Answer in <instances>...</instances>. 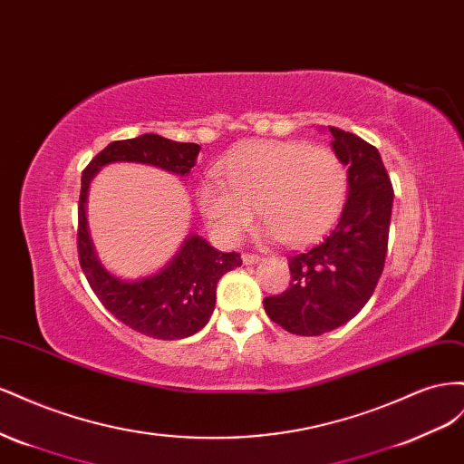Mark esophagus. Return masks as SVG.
Instances as JSON below:
<instances>
[{
	"instance_id": "34e87169",
	"label": "esophagus",
	"mask_w": 464,
	"mask_h": 464,
	"mask_svg": "<svg viewBox=\"0 0 464 464\" xmlns=\"http://www.w3.org/2000/svg\"><path fill=\"white\" fill-rule=\"evenodd\" d=\"M262 260V256L258 255H243V262L246 264V266H253V264H258Z\"/></svg>"
}]
</instances>
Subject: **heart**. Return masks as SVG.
<instances>
[{"mask_svg": "<svg viewBox=\"0 0 464 464\" xmlns=\"http://www.w3.org/2000/svg\"><path fill=\"white\" fill-rule=\"evenodd\" d=\"M348 184V167L333 150L307 141H255L225 159L221 180H206L198 202L223 241H239L258 209L268 237L301 246L338 221Z\"/></svg>", "mask_w": 464, "mask_h": 464, "instance_id": "heart-1", "label": "heart"}]
</instances>
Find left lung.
<instances>
[{
	"instance_id": "8db88e82",
	"label": "left lung",
	"mask_w": 464,
	"mask_h": 464,
	"mask_svg": "<svg viewBox=\"0 0 464 464\" xmlns=\"http://www.w3.org/2000/svg\"><path fill=\"white\" fill-rule=\"evenodd\" d=\"M333 150L348 167V200L324 239L287 256L291 282L264 297L270 319L291 334L330 333L363 309L385 268L394 190L372 143L328 126Z\"/></svg>"
}]
</instances>
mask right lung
Masks as SVG:
<instances>
[{"mask_svg": "<svg viewBox=\"0 0 464 464\" xmlns=\"http://www.w3.org/2000/svg\"><path fill=\"white\" fill-rule=\"evenodd\" d=\"M200 153L198 143H180L157 134L112 141L87 165L82 175L77 208V255L91 289L118 321L138 333L179 340L202 330L216 307V287L223 274L241 266V255L219 253L200 235H188L163 270L128 282L102 266L87 229L89 184L104 165L141 163L187 177Z\"/></svg>", "mask_w": 464, "mask_h": 464, "instance_id": "obj_1", "label": "right lung"}]
</instances>
